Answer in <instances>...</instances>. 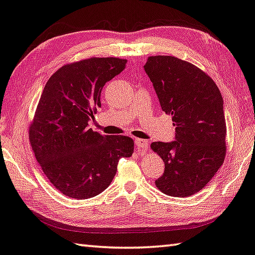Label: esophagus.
<instances>
[{"label":"esophagus","mask_w":255,"mask_h":255,"mask_svg":"<svg viewBox=\"0 0 255 255\" xmlns=\"http://www.w3.org/2000/svg\"><path fill=\"white\" fill-rule=\"evenodd\" d=\"M135 143L138 150H146L149 147V142L146 139H140V138H136Z\"/></svg>","instance_id":"34e87169"}]
</instances>
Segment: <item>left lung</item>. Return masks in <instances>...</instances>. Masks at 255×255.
Wrapping results in <instances>:
<instances>
[{
  "label": "left lung",
  "mask_w": 255,
  "mask_h": 255,
  "mask_svg": "<svg viewBox=\"0 0 255 255\" xmlns=\"http://www.w3.org/2000/svg\"><path fill=\"white\" fill-rule=\"evenodd\" d=\"M143 69L175 126V140L150 145L165 163L164 174L155 184L169 196L194 195L225 158L223 98L211 77L184 60L155 55L147 59Z\"/></svg>",
  "instance_id": "8db88e82"
}]
</instances>
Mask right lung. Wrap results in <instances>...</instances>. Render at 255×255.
Returning <instances> with one entry per match:
<instances>
[{
  "instance_id": "1",
  "label": "right lung",
  "mask_w": 255,
  "mask_h": 255,
  "mask_svg": "<svg viewBox=\"0 0 255 255\" xmlns=\"http://www.w3.org/2000/svg\"><path fill=\"white\" fill-rule=\"evenodd\" d=\"M126 63L118 58L81 60L60 68L44 87L29 138L44 175L63 195H98L113 182L119 159L132 155L131 138L100 135L88 125L101 107L106 82Z\"/></svg>"
}]
</instances>
